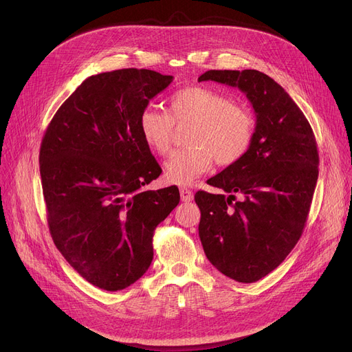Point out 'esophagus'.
I'll use <instances>...</instances> for the list:
<instances>
[{
    "instance_id": "34e87169",
    "label": "esophagus",
    "mask_w": 352,
    "mask_h": 352,
    "mask_svg": "<svg viewBox=\"0 0 352 352\" xmlns=\"http://www.w3.org/2000/svg\"><path fill=\"white\" fill-rule=\"evenodd\" d=\"M179 195H181V199H182L184 202H190V201H192V198H194L192 192H191L188 188H181V190H179Z\"/></svg>"
}]
</instances>
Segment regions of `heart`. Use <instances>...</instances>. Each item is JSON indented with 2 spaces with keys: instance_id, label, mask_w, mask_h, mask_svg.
<instances>
[{
  "instance_id": "obj_1",
  "label": "heart",
  "mask_w": 352,
  "mask_h": 352,
  "mask_svg": "<svg viewBox=\"0 0 352 352\" xmlns=\"http://www.w3.org/2000/svg\"><path fill=\"white\" fill-rule=\"evenodd\" d=\"M192 124L187 150L175 151L165 162V178L177 186H190L210 171L214 160L232 165L251 148L255 120L223 92L207 87H186L170 100L168 114L146 107L138 117V131L157 155H166L173 146L174 125Z\"/></svg>"
}]
</instances>
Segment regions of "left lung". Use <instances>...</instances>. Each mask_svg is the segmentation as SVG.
Segmentation results:
<instances>
[{
    "label": "left lung",
    "mask_w": 352,
    "mask_h": 352,
    "mask_svg": "<svg viewBox=\"0 0 352 352\" xmlns=\"http://www.w3.org/2000/svg\"><path fill=\"white\" fill-rule=\"evenodd\" d=\"M198 81L238 88L255 113L248 153L207 181L226 194H195L210 263L238 283H255L285 260L302 234L318 179L316 137L288 92L264 72L210 69Z\"/></svg>",
    "instance_id": "8db88e82"
}]
</instances>
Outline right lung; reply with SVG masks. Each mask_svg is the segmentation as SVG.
I'll return each mask as SVG.
<instances>
[{
  "mask_svg": "<svg viewBox=\"0 0 352 352\" xmlns=\"http://www.w3.org/2000/svg\"><path fill=\"white\" fill-rule=\"evenodd\" d=\"M173 76L125 68L88 77L44 134L40 174L55 247L82 278L120 291L150 268L157 226L179 191H144L161 168L138 117Z\"/></svg>",
  "mask_w": 352,
  "mask_h": 352,
  "instance_id": "1",
  "label": "right lung"
}]
</instances>
